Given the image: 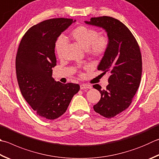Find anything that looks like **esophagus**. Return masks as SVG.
<instances>
[{
    "mask_svg": "<svg viewBox=\"0 0 159 159\" xmlns=\"http://www.w3.org/2000/svg\"><path fill=\"white\" fill-rule=\"evenodd\" d=\"M81 89H91V86L89 84H82L80 85Z\"/></svg>",
    "mask_w": 159,
    "mask_h": 159,
    "instance_id": "esophagus-1",
    "label": "esophagus"
}]
</instances>
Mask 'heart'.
Listing matches in <instances>:
<instances>
[{"label": "heart", "instance_id": "heart-1", "mask_svg": "<svg viewBox=\"0 0 159 159\" xmlns=\"http://www.w3.org/2000/svg\"><path fill=\"white\" fill-rule=\"evenodd\" d=\"M70 38L86 50L94 57H102L109 46V39L106 35H99V32L93 28L79 25L70 32ZM66 46V41L64 37H59L55 41V48L58 57H61Z\"/></svg>", "mask_w": 159, "mask_h": 159}]
</instances>
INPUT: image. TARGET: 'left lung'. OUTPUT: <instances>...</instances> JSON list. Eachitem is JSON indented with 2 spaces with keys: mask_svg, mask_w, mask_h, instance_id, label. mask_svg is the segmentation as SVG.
I'll return each instance as SVG.
<instances>
[{
  "mask_svg": "<svg viewBox=\"0 0 159 159\" xmlns=\"http://www.w3.org/2000/svg\"><path fill=\"white\" fill-rule=\"evenodd\" d=\"M86 24L105 30L109 46L98 66V70L109 72L106 89L95 84L101 93L100 101L93 106L96 113L111 118L129 107L139 89L142 75V57L135 37L127 27L110 16L91 18Z\"/></svg>",
  "mask_w": 159,
  "mask_h": 159,
  "instance_id": "obj_1",
  "label": "left lung"
}]
</instances>
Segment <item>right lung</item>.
Instances as JSON below:
<instances>
[{
    "mask_svg": "<svg viewBox=\"0 0 159 159\" xmlns=\"http://www.w3.org/2000/svg\"><path fill=\"white\" fill-rule=\"evenodd\" d=\"M73 22L75 20L57 18L33 25L18 48L16 72L20 92L41 118L54 120L64 114L80 90L77 84H62L52 77L57 64L55 41Z\"/></svg>",
    "mask_w": 159,
    "mask_h": 159,
    "instance_id": "1",
    "label": "right lung"
}]
</instances>
